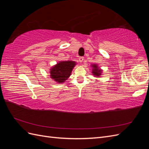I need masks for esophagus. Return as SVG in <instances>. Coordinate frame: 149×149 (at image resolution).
<instances>
[{"label":"esophagus","mask_w":149,"mask_h":149,"mask_svg":"<svg viewBox=\"0 0 149 149\" xmlns=\"http://www.w3.org/2000/svg\"><path fill=\"white\" fill-rule=\"evenodd\" d=\"M83 60H84V57L81 56V57L79 58V61L81 63H82V62L83 61Z\"/></svg>","instance_id":"esophagus-1"}]
</instances>
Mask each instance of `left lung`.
<instances>
[{
  "mask_svg": "<svg viewBox=\"0 0 149 149\" xmlns=\"http://www.w3.org/2000/svg\"><path fill=\"white\" fill-rule=\"evenodd\" d=\"M91 68H92L91 70V73L94 75V77L100 78L102 75V70L100 68V67L98 66L97 64H92L91 65Z\"/></svg>",
  "mask_w": 149,
  "mask_h": 149,
  "instance_id": "obj_1",
  "label": "left lung"
}]
</instances>
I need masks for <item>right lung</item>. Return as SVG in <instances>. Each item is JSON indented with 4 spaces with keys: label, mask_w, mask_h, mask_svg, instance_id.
<instances>
[{
    "label": "right lung",
    "mask_w": 149,
    "mask_h": 149,
    "mask_svg": "<svg viewBox=\"0 0 149 149\" xmlns=\"http://www.w3.org/2000/svg\"><path fill=\"white\" fill-rule=\"evenodd\" d=\"M76 64V61L70 60L58 61L49 70V76L56 83H63L69 78Z\"/></svg>",
    "instance_id": "right-lung-1"
}]
</instances>
